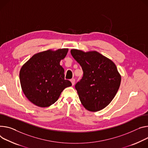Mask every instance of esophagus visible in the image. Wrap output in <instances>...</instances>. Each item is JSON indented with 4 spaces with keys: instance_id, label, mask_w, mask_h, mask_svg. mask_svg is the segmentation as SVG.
<instances>
[{
    "instance_id": "esophagus-1",
    "label": "esophagus",
    "mask_w": 148,
    "mask_h": 148,
    "mask_svg": "<svg viewBox=\"0 0 148 148\" xmlns=\"http://www.w3.org/2000/svg\"><path fill=\"white\" fill-rule=\"evenodd\" d=\"M71 83H72V85L74 86V84H75V79H74V78L71 79Z\"/></svg>"
}]
</instances>
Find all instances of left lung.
<instances>
[{"label":"left lung","mask_w":148,"mask_h":148,"mask_svg":"<svg viewBox=\"0 0 148 148\" xmlns=\"http://www.w3.org/2000/svg\"><path fill=\"white\" fill-rule=\"evenodd\" d=\"M71 53L81 65L83 76L75 88L82 104L90 112L108 106L119 88L121 76L114 63L97 51L73 49Z\"/></svg>","instance_id":"1"}]
</instances>
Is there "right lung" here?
<instances>
[{"mask_svg": "<svg viewBox=\"0 0 148 148\" xmlns=\"http://www.w3.org/2000/svg\"><path fill=\"white\" fill-rule=\"evenodd\" d=\"M68 48L47 50L36 53L22 66L19 73L21 87L31 102L47 107L58 99L61 92L72 85L64 78V70L60 62Z\"/></svg>", "mask_w": 148, "mask_h": 148, "instance_id": "right-lung-1", "label": "right lung"}]
</instances>
